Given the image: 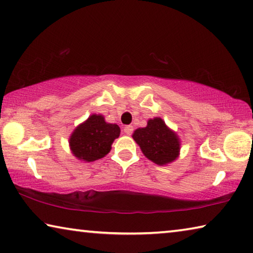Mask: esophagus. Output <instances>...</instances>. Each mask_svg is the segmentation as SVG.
<instances>
[{"label":"esophagus","mask_w":253,"mask_h":253,"mask_svg":"<svg viewBox=\"0 0 253 253\" xmlns=\"http://www.w3.org/2000/svg\"><path fill=\"white\" fill-rule=\"evenodd\" d=\"M133 130H134V128H133V126H130V125L124 127V133H125L126 135H131V134H133Z\"/></svg>","instance_id":"1"}]
</instances>
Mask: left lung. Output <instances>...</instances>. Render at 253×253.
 <instances>
[{"mask_svg": "<svg viewBox=\"0 0 253 253\" xmlns=\"http://www.w3.org/2000/svg\"><path fill=\"white\" fill-rule=\"evenodd\" d=\"M133 138L144 155L160 166L174 161L179 154L177 135L166 126L161 118L148 120L146 127L135 130Z\"/></svg>", "mask_w": 253, "mask_h": 253, "instance_id": "obj_1", "label": "left lung"}]
</instances>
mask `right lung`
Here are the masks:
<instances>
[{"mask_svg":"<svg viewBox=\"0 0 253 253\" xmlns=\"http://www.w3.org/2000/svg\"><path fill=\"white\" fill-rule=\"evenodd\" d=\"M120 134L116 124H108L100 115H92L73 131L70 146L74 156L86 162L95 161L109 153L111 144Z\"/></svg>","mask_w":253,"mask_h":253,"instance_id":"right-lung-1","label":"right lung"}]
</instances>
